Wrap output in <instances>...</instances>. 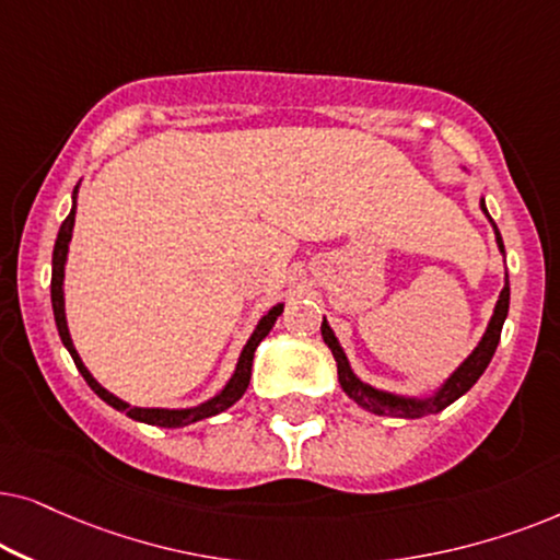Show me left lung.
I'll list each match as a JSON object with an SVG mask.
<instances>
[{
    "instance_id": "left-lung-1",
    "label": "left lung",
    "mask_w": 560,
    "mask_h": 560,
    "mask_svg": "<svg viewBox=\"0 0 560 560\" xmlns=\"http://www.w3.org/2000/svg\"><path fill=\"white\" fill-rule=\"evenodd\" d=\"M481 212L487 214V220L491 222V228H494L497 245H499V250L504 253L502 235H499L494 220H491V214L487 212V205H483V199H481ZM506 312H510V276L504 273V289H502V292H499L494 315H491L489 325H487V332H483V338L479 340V346H476L471 350V355H468L466 361L460 363V366L453 371V374L445 378V382L438 386V389L432 392L430 397H424V399L401 397V394H392V392L376 389V386L361 382V378L353 374V369H350L346 350L340 348V342H338V338H335L332 327L327 325V319H323V327H319V330H323V340L327 342V348L332 350L335 363H338V382L342 386V392H346L348 397L355 401V405H361L363 409H369V412H374V415L405 417V420H417V417L443 412L445 407L453 405V401H456L458 397H464V394L471 389L476 382H479V376L483 374V371H487L491 355H494V350L499 346V335H502V325H504V319H506Z\"/></svg>"
}]
</instances>
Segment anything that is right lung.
Wrapping results in <instances>:
<instances>
[{
    "label": "right lung",
    "mask_w": 560,
    "mask_h": 560,
    "mask_svg": "<svg viewBox=\"0 0 560 560\" xmlns=\"http://www.w3.org/2000/svg\"><path fill=\"white\" fill-rule=\"evenodd\" d=\"M77 191H79V184L77 189H73V205H71V212L69 218L63 220L61 230H58V237H56V245H54V273H50V302H54V317H56V327H58V335H61L63 346L69 348V353L73 358V363H77V369L81 371V376H84V382L92 386L94 394L100 399L107 401L109 407L119 409V412H125L132 420L138 422H145V424H159V428H186V424L191 422H199V420H207V417L212 415H220L225 412L228 407H233L237 399L243 397L245 389H248L250 384V366H253V353H256L258 342L266 338L268 332H271V327L276 323V317L284 312V304H276L266 312L264 317L258 319L256 330L245 342L243 350H241V358H237V366L233 371V376H230V382L222 386V389L214 394L212 399L202 401V405L197 407H186V409H161V407H132L128 401H122L115 394L104 389V386L96 382V378L89 374V369L84 366V361H81V355L77 353V348H73V340H71V332H69V323H66V304H63V276H66V256H69V243H71V235H73V220H77Z\"/></svg>",
    "instance_id": "obj_1"
}]
</instances>
